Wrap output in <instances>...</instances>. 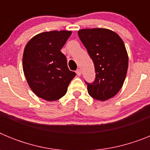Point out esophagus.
Returning a JSON list of instances; mask_svg holds the SVG:
<instances>
[{"label":"esophagus","mask_w":150,"mask_h":150,"mask_svg":"<svg viewBox=\"0 0 150 150\" xmlns=\"http://www.w3.org/2000/svg\"><path fill=\"white\" fill-rule=\"evenodd\" d=\"M76 74H77V76H80V75H81V71H80V69H77V70H76Z\"/></svg>","instance_id":"obj_1"}]
</instances>
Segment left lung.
Returning a JSON list of instances; mask_svg holds the SVG:
<instances>
[{
    "mask_svg": "<svg viewBox=\"0 0 150 150\" xmlns=\"http://www.w3.org/2000/svg\"><path fill=\"white\" fill-rule=\"evenodd\" d=\"M78 36L95 65V80L86 82L88 94L97 100L111 98L121 89L128 71V54L122 40L105 28L82 29Z\"/></svg>",
    "mask_w": 150,
    "mask_h": 150,
    "instance_id": "obj_1",
    "label": "left lung"
}]
</instances>
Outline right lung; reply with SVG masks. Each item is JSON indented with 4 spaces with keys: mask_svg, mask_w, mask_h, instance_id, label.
<instances>
[{
    "mask_svg": "<svg viewBox=\"0 0 150 150\" xmlns=\"http://www.w3.org/2000/svg\"><path fill=\"white\" fill-rule=\"evenodd\" d=\"M68 30H52L36 35L24 50L22 66L29 86L38 97L49 101L65 95L76 73L69 70L61 52L71 36Z\"/></svg>",
    "mask_w": 150,
    "mask_h": 150,
    "instance_id": "1",
    "label": "right lung"
}]
</instances>
